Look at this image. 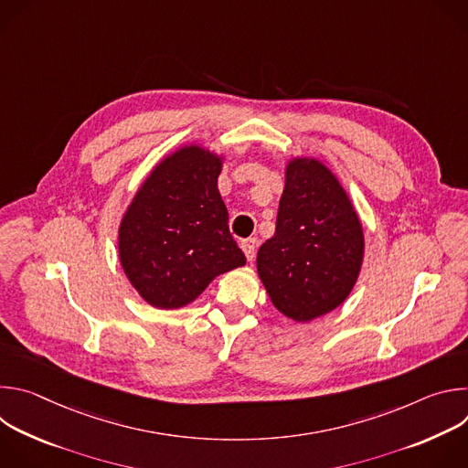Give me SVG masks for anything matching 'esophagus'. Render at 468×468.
<instances>
[{"mask_svg":"<svg viewBox=\"0 0 468 468\" xmlns=\"http://www.w3.org/2000/svg\"><path fill=\"white\" fill-rule=\"evenodd\" d=\"M240 248H242L246 259L253 261L255 250H257V239H244V240H240Z\"/></svg>","mask_w":468,"mask_h":468,"instance_id":"34e87169","label":"esophagus"}]
</instances>
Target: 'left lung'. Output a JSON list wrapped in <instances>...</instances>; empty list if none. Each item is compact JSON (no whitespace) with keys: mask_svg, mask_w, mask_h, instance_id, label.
<instances>
[{"mask_svg":"<svg viewBox=\"0 0 468 468\" xmlns=\"http://www.w3.org/2000/svg\"><path fill=\"white\" fill-rule=\"evenodd\" d=\"M363 228L345 188L322 163L287 166L276 233L257 253V272L285 316L309 322L339 307L363 262Z\"/></svg>","mask_w":468,"mask_h":468,"instance_id":"1","label":"left lung"}]
</instances>
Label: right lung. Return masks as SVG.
Instances as JSON below:
<instances>
[{
  "label": "right lung",
  "mask_w": 468,
  "mask_h": 468,
  "mask_svg": "<svg viewBox=\"0 0 468 468\" xmlns=\"http://www.w3.org/2000/svg\"><path fill=\"white\" fill-rule=\"evenodd\" d=\"M220 170L217 155L185 146L155 166L123 215L120 261L150 305L183 307L215 276L246 262L229 233Z\"/></svg>",
  "instance_id": "add662e5"
}]
</instances>
